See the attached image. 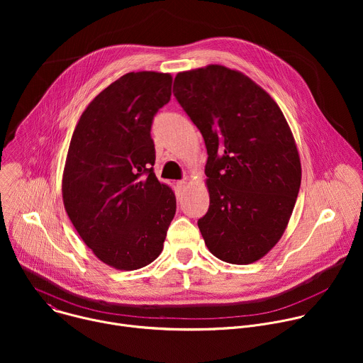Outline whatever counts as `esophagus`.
I'll use <instances>...</instances> for the list:
<instances>
[{
	"mask_svg": "<svg viewBox=\"0 0 363 363\" xmlns=\"http://www.w3.org/2000/svg\"><path fill=\"white\" fill-rule=\"evenodd\" d=\"M186 184H188V182H186L185 179H182V181H178V186H179V188H185V186H186Z\"/></svg>",
	"mask_w": 363,
	"mask_h": 363,
	"instance_id": "1",
	"label": "esophagus"
}]
</instances>
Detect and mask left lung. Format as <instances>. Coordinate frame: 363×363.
<instances>
[{"label": "left lung", "instance_id": "1", "mask_svg": "<svg viewBox=\"0 0 363 363\" xmlns=\"http://www.w3.org/2000/svg\"><path fill=\"white\" fill-rule=\"evenodd\" d=\"M174 94L202 133L210 208L198 227L211 254L251 264L281 238L301 182L291 129L274 99L221 65L181 72Z\"/></svg>", "mask_w": 363, "mask_h": 363}]
</instances>
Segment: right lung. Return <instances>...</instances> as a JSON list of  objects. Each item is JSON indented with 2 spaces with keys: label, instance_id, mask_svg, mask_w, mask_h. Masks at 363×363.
Masks as SVG:
<instances>
[{
  "label": "right lung",
  "instance_id": "right-lung-1",
  "mask_svg": "<svg viewBox=\"0 0 363 363\" xmlns=\"http://www.w3.org/2000/svg\"><path fill=\"white\" fill-rule=\"evenodd\" d=\"M172 76L132 72L82 113L63 171L65 210L100 262L132 272L164 248L175 192L155 177L152 119L171 99Z\"/></svg>",
  "mask_w": 363,
  "mask_h": 363
}]
</instances>
